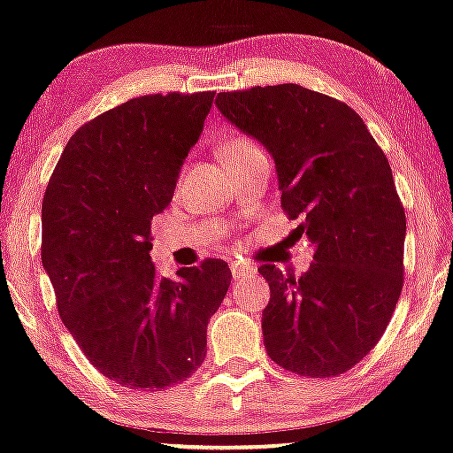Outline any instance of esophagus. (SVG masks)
Returning <instances> with one entry per match:
<instances>
[{
    "mask_svg": "<svg viewBox=\"0 0 453 453\" xmlns=\"http://www.w3.org/2000/svg\"><path fill=\"white\" fill-rule=\"evenodd\" d=\"M231 273H233V279L239 281V279H248V277L256 275V269H254V266H250V265H242V262H233Z\"/></svg>",
    "mask_w": 453,
    "mask_h": 453,
    "instance_id": "34e87169",
    "label": "esophagus"
}]
</instances>
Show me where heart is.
Returning <instances> with one entry per match:
<instances>
[{
  "label": "heart",
  "instance_id": "obj_1",
  "mask_svg": "<svg viewBox=\"0 0 453 453\" xmlns=\"http://www.w3.org/2000/svg\"><path fill=\"white\" fill-rule=\"evenodd\" d=\"M256 149L258 147H256L250 138L231 136L220 144V157H222V161L235 159V157H242V155H245V153H252V150H256Z\"/></svg>",
  "mask_w": 453,
  "mask_h": 453
}]
</instances>
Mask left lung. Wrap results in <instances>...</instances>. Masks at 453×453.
I'll return each mask as SVG.
<instances>
[{"label":"left lung","mask_w":453,"mask_h":453,"mask_svg":"<svg viewBox=\"0 0 453 453\" xmlns=\"http://www.w3.org/2000/svg\"><path fill=\"white\" fill-rule=\"evenodd\" d=\"M216 107L262 142L277 167L281 208L312 248L296 279L275 265L258 273L266 353L311 378L349 372L382 338L403 288L405 211L393 172L349 104L296 83L220 92Z\"/></svg>","instance_id":"obj_1"}]
</instances>
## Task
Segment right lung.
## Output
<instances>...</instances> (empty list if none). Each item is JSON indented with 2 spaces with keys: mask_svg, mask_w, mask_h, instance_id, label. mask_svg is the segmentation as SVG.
Segmentation results:
<instances>
[{
  "mask_svg": "<svg viewBox=\"0 0 453 453\" xmlns=\"http://www.w3.org/2000/svg\"><path fill=\"white\" fill-rule=\"evenodd\" d=\"M214 92L147 94L83 124L42 203V262L60 319L109 380L161 390L208 353V321L225 300V260L159 277L150 220L174 197Z\"/></svg>",
  "mask_w": 453,
  "mask_h": 453,
  "instance_id": "1",
  "label": "right lung"
}]
</instances>
